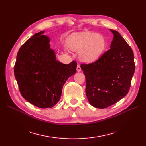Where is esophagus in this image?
I'll list each match as a JSON object with an SVG mask.
<instances>
[{
  "instance_id": "1",
  "label": "esophagus",
  "mask_w": 146,
  "mask_h": 146,
  "mask_svg": "<svg viewBox=\"0 0 146 146\" xmlns=\"http://www.w3.org/2000/svg\"><path fill=\"white\" fill-rule=\"evenodd\" d=\"M77 71H78V72H80L81 70H82V69H81V68H80V66L79 65V64H78V65H77Z\"/></svg>"
}]
</instances>
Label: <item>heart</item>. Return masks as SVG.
Wrapping results in <instances>:
<instances>
[{
	"instance_id": "1",
	"label": "heart",
	"mask_w": 146,
	"mask_h": 146,
	"mask_svg": "<svg viewBox=\"0 0 146 146\" xmlns=\"http://www.w3.org/2000/svg\"><path fill=\"white\" fill-rule=\"evenodd\" d=\"M68 47L79 52V58L86 63L98 60L103 54L107 42L103 35L90 32H81L70 34L66 39Z\"/></svg>"
}]
</instances>
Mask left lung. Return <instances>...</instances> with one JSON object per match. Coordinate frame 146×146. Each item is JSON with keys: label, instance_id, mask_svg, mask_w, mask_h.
<instances>
[{"label": "left lung", "instance_id": "obj_1", "mask_svg": "<svg viewBox=\"0 0 146 146\" xmlns=\"http://www.w3.org/2000/svg\"><path fill=\"white\" fill-rule=\"evenodd\" d=\"M110 49L95 62L81 64L86 78V94L90 104L103 109L122 99L129 91L135 66L133 50L118 32Z\"/></svg>", "mask_w": 146, "mask_h": 146}]
</instances>
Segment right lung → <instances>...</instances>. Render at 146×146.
Listing matches in <instances>:
<instances>
[{"mask_svg":"<svg viewBox=\"0 0 146 146\" xmlns=\"http://www.w3.org/2000/svg\"><path fill=\"white\" fill-rule=\"evenodd\" d=\"M44 32L35 33L21 46L14 69L21 95L41 108L58 103L65 82L77 71L75 61L64 64L56 60L50 38L43 35Z\"/></svg>","mask_w":146,"mask_h":146,"instance_id":"1","label":"right lung"}]
</instances>
